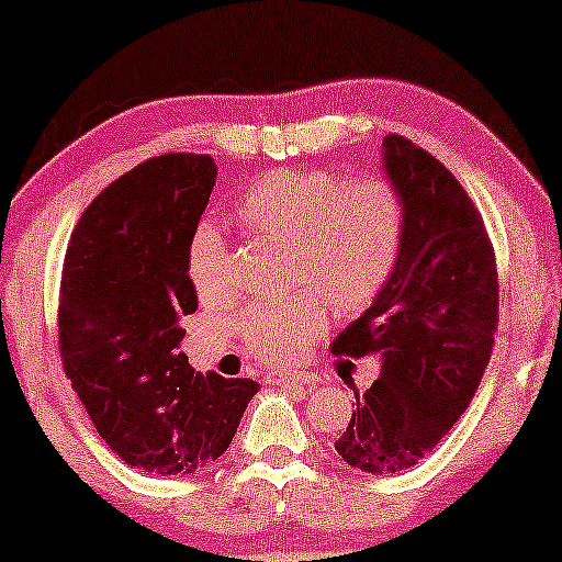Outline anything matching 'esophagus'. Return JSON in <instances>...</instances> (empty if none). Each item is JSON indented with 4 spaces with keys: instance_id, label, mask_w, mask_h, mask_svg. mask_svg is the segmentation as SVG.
<instances>
[{
    "instance_id": "obj_1",
    "label": "esophagus",
    "mask_w": 562,
    "mask_h": 562,
    "mask_svg": "<svg viewBox=\"0 0 562 562\" xmlns=\"http://www.w3.org/2000/svg\"><path fill=\"white\" fill-rule=\"evenodd\" d=\"M272 385H290V389H317L319 378L308 375V372H282V375H272L269 378Z\"/></svg>"
}]
</instances>
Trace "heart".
I'll list each match as a JSON object with an SVG mask.
<instances>
[{
  "label": "heart",
  "mask_w": 562,
  "mask_h": 562,
  "mask_svg": "<svg viewBox=\"0 0 562 562\" xmlns=\"http://www.w3.org/2000/svg\"><path fill=\"white\" fill-rule=\"evenodd\" d=\"M235 224L254 237L293 250L290 285L301 299L254 303L237 330L263 362L295 359L325 330V303L335 314H359L383 293L402 259L406 209L389 179H357L312 169L272 171L235 205ZM187 277L203 301L232 293V259L209 224L187 245Z\"/></svg>",
  "instance_id": "heart-1"
}]
</instances>
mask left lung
<instances>
[{
    "label": "left lung",
    "instance_id": "1",
    "mask_svg": "<svg viewBox=\"0 0 562 562\" xmlns=\"http://www.w3.org/2000/svg\"><path fill=\"white\" fill-rule=\"evenodd\" d=\"M383 169L404 198L402 259L330 346L338 357L380 359V378L353 391L357 409L335 441L348 465L375 475L417 465L460 420L499 325L494 248L462 184L398 134L383 139Z\"/></svg>",
    "mask_w": 562,
    "mask_h": 562
}]
</instances>
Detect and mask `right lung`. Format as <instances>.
Listing matches in <instances>:
<instances>
[{"mask_svg": "<svg viewBox=\"0 0 562 562\" xmlns=\"http://www.w3.org/2000/svg\"><path fill=\"white\" fill-rule=\"evenodd\" d=\"M214 184L211 156L145 160L89 203L63 263V370L97 434L147 473L209 468L259 391L250 378L195 372L179 351L198 308L187 245Z\"/></svg>", "mask_w": 562, "mask_h": 562, "instance_id": "right-lung-1", "label": "right lung"}]
</instances>
